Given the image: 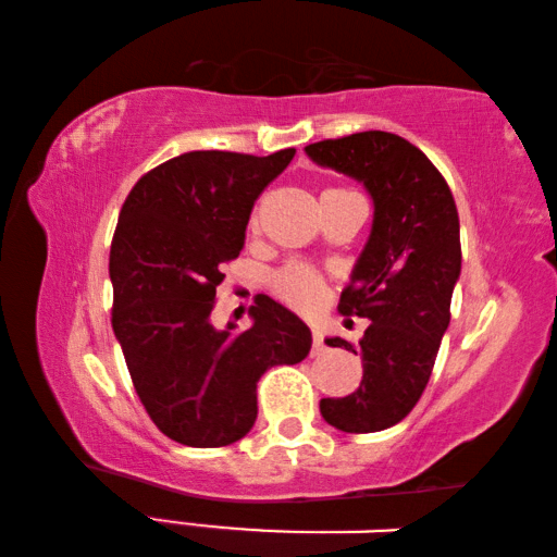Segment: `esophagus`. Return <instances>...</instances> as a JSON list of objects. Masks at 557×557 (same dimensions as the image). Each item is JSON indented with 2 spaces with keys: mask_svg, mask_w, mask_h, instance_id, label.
Here are the masks:
<instances>
[{
  "mask_svg": "<svg viewBox=\"0 0 557 557\" xmlns=\"http://www.w3.org/2000/svg\"><path fill=\"white\" fill-rule=\"evenodd\" d=\"M322 351H324V338H322V332L314 329L312 332V356H319Z\"/></svg>",
  "mask_w": 557,
  "mask_h": 557,
  "instance_id": "1",
  "label": "esophagus"
}]
</instances>
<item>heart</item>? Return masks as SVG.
I'll return each instance as SVG.
<instances>
[{
  "label": "heart",
  "mask_w": 557,
  "mask_h": 557,
  "mask_svg": "<svg viewBox=\"0 0 557 557\" xmlns=\"http://www.w3.org/2000/svg\"><path fill=\"white\" fill-rule=\"evenodd\" d=\"M344 188H326L324 194H336ZM277 295L287 301V305L297 309H312L324 297V280L319 272L305 265H289L277 275L275 280Z\"/></svg>",
  "instance_id": "obj_1"
}]
</instances>
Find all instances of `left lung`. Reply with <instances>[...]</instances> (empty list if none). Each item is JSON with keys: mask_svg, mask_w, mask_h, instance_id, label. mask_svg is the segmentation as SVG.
Wrapping results in <instances>:
<instances>
[{"mask_svg": "<svg viewBox=\"0 0 557 557\" xmlns=\"http://www.w3.org/2000/svg\"><path fill=\"white\" fill-rule=\"evenodd\" d=\"M305 152L361 182L373 199L371 235L338 301V312L371 324L358 348L326 338L361 354L363 379L346 398H322L319 410L342 432H379L398 425L420 400L449 326L461 272L457 206L435 164L391 132H356Z\"/></svg>", "mask_w": 557, "mask_h": 557, "instance_id": "left-lung-1", "label": "left lung"}]
</instances>
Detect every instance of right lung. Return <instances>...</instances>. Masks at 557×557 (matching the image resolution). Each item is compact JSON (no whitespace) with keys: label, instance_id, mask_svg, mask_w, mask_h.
Wrapping results in <instances>:
<instances>
[{"label":"right lung","instance_id":"add662e5","mask_svg":"<svg viewBox=\"0 0 557 557\" xmlns=\"http://www.w3.org/2000/svg\"><path fill=\"white\" fill-rule=\"evenodd\" d=\"M292 157L186 152L147 172L122 203L112 332L149 418L178 445L225 447L248 435L260 375L312 348L309 326L265 295L243 334L211 324L223 262L240 256L252 206Z\"/></svg>","mask_w":557,"mask_h":557}]
</instances>
